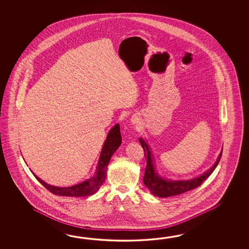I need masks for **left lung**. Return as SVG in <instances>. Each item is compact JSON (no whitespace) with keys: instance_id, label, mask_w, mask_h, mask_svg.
<instances>
[{"instance_id":"8db88e82","label":"left lung","mask_w":249,"mask_h":249,"mask_svg":"<svg viewBox=\"0 0 249 249\" xmlns=\"http://www.w3.org/2000/svg\"><path fill=\"white\" fill-rule=\"evenodd\" d=\"M140 142L144 150L145 159H147V165L145 169V174L143 177L144 184L148 188L151 193L155 196L160 197H167V196H177L182 193H185L187 191H191L197 188L202 184V182L207 179L209 175L213 172V170L216 168L217 164H219L220 159L222 157V152L219 155V158L217 159L215 164L213 165V167L208 170L207 173L200 175L199 177L194 178L190 180H177V181H170V180H164L161 177L157 175L154 169L153 162L151 158V153L149 151V148L143 140L140 139Z\"/></svg>"}]
</instances>
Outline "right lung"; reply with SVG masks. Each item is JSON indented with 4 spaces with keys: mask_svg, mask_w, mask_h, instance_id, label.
<instances>
[{
    "mask_svg": "<svg viewBox=\"0 0 249 249\" xmlns=\"http://www.w3.org/2000/svg\"><path fill=\"white\" fill-rule=\"evenodd\" d=\"M121 142H122V137L120 133V126L119 124H116L109 131L107 136L106 142L104 143L101 150V157L99 159L95 175L90 179H88L77 185L67 187V188L49 185L40 178H38L36 175H34L42 185L44 186L48 191H51L54 195L61 196H75V197L90 196L94 194L96 191L101 188V184L104 182L106 178L107 164L110 161L112 155L115 153V151L120 146Z\"/></svg>",
    "mask_w": 249,
    "mask_h": 249,
    "instance_id": "right-lung-1",
    "label": "right lung"
}]
</instances>
